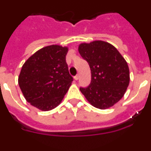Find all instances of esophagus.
I'll use <instances>...</instances> for the list:
<instances>
[{"label": "esophagus", "instance_id": "1", "mask_svg": "<svg viewBox=\"0 0 151 151\" xmlns=\"http://www.w3.org/2000/svg\"><path fill=\"white\" fill-rule=\"evenodd\" d=\"M74 79L76 80V81H77V80L78 79V76H74Z\"/></svg>", "mask_w": 151, "mask_h": 151}]
</instances>
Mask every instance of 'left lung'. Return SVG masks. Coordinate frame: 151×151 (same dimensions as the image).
<instances>
[{
	"instance_id": "left-lung-1",
	"label": "left lung",
	"mask_w": 151,
	"mask_h": 151,
	"mask_svg": "<svg viewBox=\"0 0 151 151\" xmlns=\"http://www.w3.org/2000/svg\"><path fill=\"white\" fill-rule=\"evenodd\" d=\"M78 52L88 63L91 81L87 88H80L93 106L106 110L116 104L125 94L130 76L127 62L111 44L94 41L78 45Z\"/></svg>"
}]
</instances>
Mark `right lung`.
Wrapping results in <instances>:
<instances>
[{"label": "right lung", "instance_id": "add662e5", "mask_svg": "<svg viewBox=\"0 0 151 151\" xmlns=\"http://www.w3.org/2000/svg\"><path fill=\"white\" fill-rule=\"evenodd\" d=\"M68 47L49 45L40 49L22 65L18 83L26 101L42 111L61 103L73 81L66 62Z\"/></svg>", "mask_w": 151, "mask_h": 151}]
</instances>
